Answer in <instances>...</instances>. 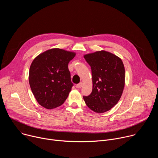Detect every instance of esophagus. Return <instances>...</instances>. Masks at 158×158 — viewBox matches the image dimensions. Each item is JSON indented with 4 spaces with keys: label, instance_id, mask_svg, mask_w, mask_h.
<instances>
[{
    "label": "esophagus",
    "instance_id": "1",
    "mask_svg": "<svg viewBox=\"0 0 158 158\" xmlns=\"http://www.w3.org/2000/svg\"><path fill=\"white\" fill-rule=\"evenodd\" d=\"M82 86V82H81V83H79V84H78L76 85V87H77V88H79V89L81 88Z\"/></svg>",
    "mask_w": 158,
    "mask_h": 158
}]
</instances>
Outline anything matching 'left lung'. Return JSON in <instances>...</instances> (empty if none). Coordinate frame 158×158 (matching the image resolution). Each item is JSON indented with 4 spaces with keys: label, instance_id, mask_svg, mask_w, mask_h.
Wrapping results in <instances>:
<instances>
[{
    "label": "left lung",
    "instance_id": "obj_1",
    "mask_svg": "<svg viewBox=\"0 0 158 158\" xmlns=\"http://www.w3.org/2000/svg\"><path fill=\"white\" fill-rule=\"evenodd\" d=\"M92 71L93 91L84 96L87 107L97 113H103L119 101L125 85V69L120 57L106 51L84 56Z\"/></svg>",
    "mask_w": 158,
    "mask_h": 158
}]
</instances>
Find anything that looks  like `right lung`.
I'll return each mask as SVG.
<instances>
[{
    "label": "right lung",
    "mask_w": 158,
    "mask_h": 158,
    "mask_svg": "<svg viewBox=\"0 0 158 158\" xmlns=\"http://www.w3.org/2000/svg\"><path fill=\"white\" fill-rule=\"evenodd\" d=\"M76 54L54 48L40 53L33 60L29 82L36 101L43 107L56 108L68 97L73 85L68 64Z\"/></svg>",
    "instance_id": "1"
}]
</instances>
